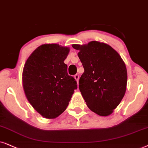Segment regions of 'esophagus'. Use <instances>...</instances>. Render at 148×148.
Returning a JSON list of instances; mask_svg holds the SVG:
<instances>
[{"instance_id":"1","label":"esophagus","mask_w":148,"mask_h":148,"mask_svg":"<svg viewBox=\"0 0 148 148\" xmlns=\"http://www.w3.org/2000/svg\"><path fill=\"white\" fill-rule=\"evenodd\" d=\"M74 78L76 80L77 82H78V80H79V76H78V74H75L74 75Z\"/></svg>"}]
</instances>
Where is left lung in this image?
<instances>
[{
	"label": "left lung",
	"instance_id": "obj_1",
	"mask_svg": "<svg viewBox=\"0 0 148 148\" xmlns=\"http://www.w3.org/2000/svg\"><path fill=\"white\" fill-rule=\"evenodd\" d=\"M84 68L79 89L88 108L107 116L119 105L125 94L127 72L120 55L110 45L97 41L73 45Z\"/></svg>",
	"mask_w": 148,
	"mask_h": 148
}]
</instances>
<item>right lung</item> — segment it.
<instances>
[{"label":"right lung","instance_id":"add662e5","mask_svg":"<svg viewBox=\"0 0 148 148\" xmlns=\"http://www.w3.org/2000/svg\"><path fill=\"white\" fill-rule=\"evenodd\" d=\"M70 49L58 44L38 47L23 70L25 94L33 108L47 119H55L68 107L77 82L68 74L64 60Z\"/></svg>","mask_w":148,"mask_h":148}]
</instances>
